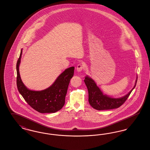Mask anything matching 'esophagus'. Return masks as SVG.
<instances>
[{"instance_id": "1", "label": "esophagus", "mask_w": 150, "mask_h": 150, "mask_svg": "<svg viewBox=\"0 0 150 150\" xmlns=\"http://www.w3.org/2000/svg\"><path fill=\"white\" fill-rule=\"evenodd\" d=\"M85 68L84 65L82 64H78L76 67V70L78 72L81 71Z\"/></svg>"}]
</instances>
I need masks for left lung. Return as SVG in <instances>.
I'll return each mask as SVG.
<instances>
[{
    "label": "left lung",
    "mask_w": 150,
    "mask_h": 150,
    "mask_svg": "<svg viewBox=\"0 0 150 150\" xmlns=\"http://www.w3.org/2000/svg\"><path fill=\"white\" fill-rule=\"evenodd\" d=\"M137 79L134 88L128 94L120 98H112L103 94L93 80L88 76H86L84 83L88 91V100L90 105L93 108L97 110H111L120 107L128 99L130 93L135 88Z\"/></svg>",
    "instance_id": "1"
}]
</instances>
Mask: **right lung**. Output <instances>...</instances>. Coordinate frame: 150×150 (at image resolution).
<instances>
[{
	"label": "right lung",
	"instance_id": "obj_1",
	"mask_svg": "<svg viewBox=\"0 0 150 150\" xmlns=\"http://www.w3.org/2000/svg\"><path fill=\"white\" fill-rule=\"evenodd\" d=\"M22 50L16 65L17 86L24 100L33 109L40 113H54L64 106L65 97L71 79L74 76V67L65 70L48 88L42 91L28 89L23 84L19 72Z\"/></svg>",
	"mask_w": 150,
	"mask_h": 150
}]
</instances>
